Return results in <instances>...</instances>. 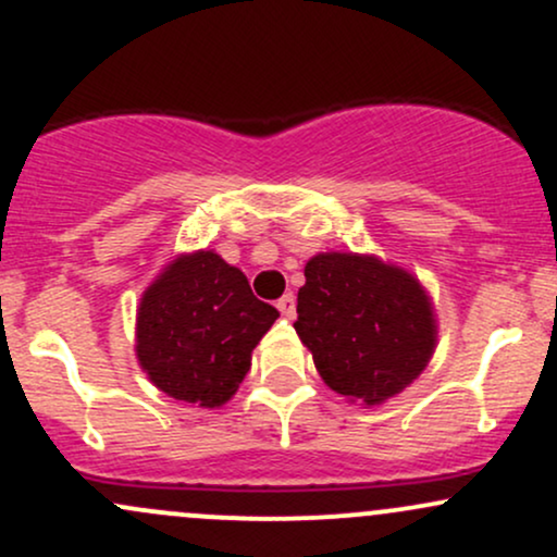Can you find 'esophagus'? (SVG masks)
Returning <instances> with one entry per match:
<instances>
[{"label":"esophagus","mask_w":557,"mask_h":557,"mask_svg":"<svg viewBox=\"0 0 557 557\" xmlns=\"http://www.w3.org/2000/svg\"><path fill=\"white\" fill-rule=\"evenodd\" d=\"M277 309H280V314L290 319L293 314H296V296H293V293H285V296L277 300Z\"/></svg>","instance_id":"1"}]
</instances>
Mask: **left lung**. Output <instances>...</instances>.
Returning <instances> with one entry per match:
<instances>
[{"instance_id":"left-lung-1","label":"left lung","mask_w":557,"mask_h":557,"mask_svg":"<svg viewBox=\"0 0 557 557\" xmlns=\"http://www.w3.org/2000/svg\"><path fill=\"white\" fill-rule=\"evenodd\" d=\"M304 274L293 327L335 393L374 406L424 372L437 330L419 280L356 253H319Z\"/></svg>"}]
</instances>
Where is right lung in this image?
<instances>
[{
    "instance_id": "add662e5",
    "label": "right lung",
    "mask_w": 557,
    "mask_h": 557,
    "mask_svg": "<svg viewBox=\"0 0 557 557\" xmlns=\"http://www.w3.org/2000/svg\"><path fill=\"white\" fill-rule=\"evenodd\" d=\"M280 311L251 293L246 274L214 251L175 259L138 306L136 354L172 398L214 408L251 369V350Z\"/></svg>"
}]
</instances>
